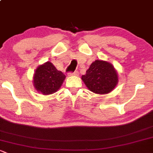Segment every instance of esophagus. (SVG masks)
<instances>
[{"mask_svg": "<svg viewBox=\"0 0 153 153\" xmlns=\"http://www.w3.org/2000/svg\"><path fill=\"white\" fill-rule=\"evenodd\" d=\"M79 72H78V70H75V72H69V75H78Z\"/></svg>", "mask_w": 153, "mask_h": 153, "instance_id": "34e87169", "label": "esophagus"}]
</instances>
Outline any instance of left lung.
<instances>
[{"mask_svg":"<svg viewBox=\"0 0 153 153\" xmlns=\"http://www.w3.org/2000/svg\"><path fill=\"white\" fill-rule=\"evenodd\" d=\"M81 78L90 91L100 94L111 91L118 82L117 73L112 64L100 60L93 62Z\"/></svg>","mask_w":153,"mask_h":153,"instance_id":"obj_1","label":"left lung"}]
</instances>
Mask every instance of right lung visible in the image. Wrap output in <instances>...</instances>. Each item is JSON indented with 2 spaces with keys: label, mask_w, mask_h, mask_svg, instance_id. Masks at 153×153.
I'll use <instances>...</instances> for the list:
<instances>
[{
  "label": "right lung",
  "mask_w": 153,
  "mask_h": 153,
  "mask_svg": "<svg viewBox=\"0 0 153 153\" xmlns=\"http://www.w3.org/2000/svg\"><path fill=\"white\" fill-rule=\"evenodd\" d=\"M65 75L59 71L51 62L39 66L33 76L35 89L42 94H51L56 92L62 86Z\"/></svg>",
  "instance_id": "1"
}]
</instances>
